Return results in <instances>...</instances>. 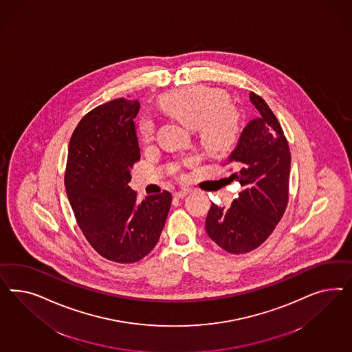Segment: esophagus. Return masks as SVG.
Returning a JSON list of instances; mask_svg holds the SVG:
<instances>
[{"mask_svg": "<svg viewBox=\"0 0 352 352\" xmlns=\"http://www.w3.org/2000/svg\"><path fill=\"white\" fill-rule=\"evenodd\" d=\"M190 192H191L190 188H181L179 191H177L174 193V197H177V199H183V197H184V196H187Z\"/></svg>", "mask_w": 352, "mask_h": 352, "instance_id": "esophagus-1", "label": "esophagus"}]
</instances>
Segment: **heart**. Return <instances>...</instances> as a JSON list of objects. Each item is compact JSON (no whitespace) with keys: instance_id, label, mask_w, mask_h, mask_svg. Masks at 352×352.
Segmentation results:
<instances>
[{"instance_id":"1","label":"heart","mask_w":352,"mask_h":352,"mask_svg":"<svg viewBox=\"0 0 352 352\" xmlns=\"http://www.w3.org/2000/svg\"><path fill=\"white\" fill-rule=\"evenodd\" d=\"M230 98L221 89L187 86L162 96L161 106L190 129H197L204 148L213 156H224L234 149L240 135V118ZM143 142L153 137L155 125L144 118L139 126Z\"/></svg>"}]
</instances>
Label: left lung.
I'll use <instances>...</instances> for the list:
<instances>
[{
  "label": "left lung",
  "instance_id": "1",
  "mask_svg": "<svg viewBox=\"0 0 352 352\" xmlns=\"http://www.w3.org/2000/svg\"><path fill=\"white\" fill-rule=\"evenodd\" d=\"M249 99L258 118L246 124L227 159L237 168L230 178L243 190L230 208L212 204L205 219L208 236L232 254L248 253L266 241L288 204V142L266 102L254 93Z\"/></svg>",
  "mask_w": 352,
  "mask_h": 352
}]
</instances>
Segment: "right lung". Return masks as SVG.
<instances>
[{
	"mask_svg": "<svg viewBox=\"0 0 352 352\" xmlns=\"http://www.w3.org/2000/svg\"><path fill=\"white\" fill-rule=\"evenodd\" d=\"M140 103L124 98L96 107L69 140L65 192L90 245L118 263L138 262L157 244L170 192L138 203L129 187L140 159L135 120Z\"/></svg>",
	"mask_w": 352,
	"mask_h": 352,
	"instance_id": "1",
	"label": "right lung"
}]
</instances>
